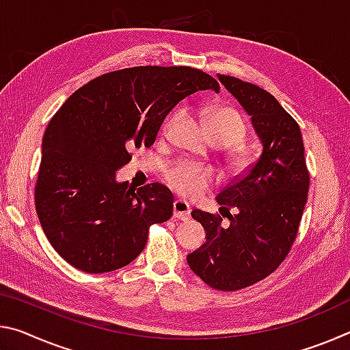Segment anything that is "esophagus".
<instances>
[{
  "mask_svg": "<svg viewBox=\"0 0 350 350\" xmlns=\"http://www.w3.org/2000/svg\"><path fill=\"white\" fill-rule=\"evenodd\" d=\"M189 213H191V206L183 200H176L173 204V216L179 221H187L189 217Z\"/></svg>",
  "mask_w": 350,
  "mask_h": 350,
  "instance_id": "obj_1",
  "label": "esophagus"
}]
</instances>
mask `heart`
I'll return each instance as SVG.
<instances>
[{
  "mask_svg": "<svg viewBox=\"0 0 350 350\" xmlns=\"http://www.w3.org/2000/svg\"><path fill=\"white\" fill-rule=\"evenodd\" d=\"M180 112L168 118L165 129L171 128L179 122ZM206 129L211 140L219 146H232L245 137L244 118L232 106H216L206 112ZM228 161L233 170H244L247 167V156L242 151L234 150L228 154ZM165 179L168 185L185 199H198L213 187L217 180L215 171L200 165L179 161L171 163L165 171Z\"/></svg>",
  "mask_w": 350,
  "mask_h": 350,
  "instance_id": "1",
  "label": "heart"
}]
</instances>
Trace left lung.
Masks as SVG:
<instances>
[{"instance_id":"left-lung-1","label":"left lung","mask_w":350,"mask_h":350,"mask_svg":"<svg viewBox=\"0 0 350 350\" xmlns=\"http://www.w3.org/2000/svg\"><path fill=\"white\" fill-rule=\"evenodd\" d=\"M219 81L252 117L262 152L216 200L220 215L193 210L206 241L187 256L188 265L210 287L233 292L273 273L298 234L310 176L299 125L262 88L217 74ZM235 210V215L229 213Z\"/></svg>"}]
</instances>
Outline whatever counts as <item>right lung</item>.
Masks as SVG:
<instances>
[{"instance_id":"right-lung-1","label":"right lung","mask_w":350,"mask_h":350,"mask_svg":"<svg viewBox=\"0 0 350 350\" xmlns=\"http://www.w3.org/2000/svg\"><path fill=\"white\" fill-rule=\"evenodd\" d=\"M219 83L188 66H135L105 74L63 103L43 135L35 206L51 245L72 267L106 273L125 267L146 245L152 224L173 215L162 183L135 189L116 171L131 151L150 148L168 112Z\"/></svg>"}]
</instances>
